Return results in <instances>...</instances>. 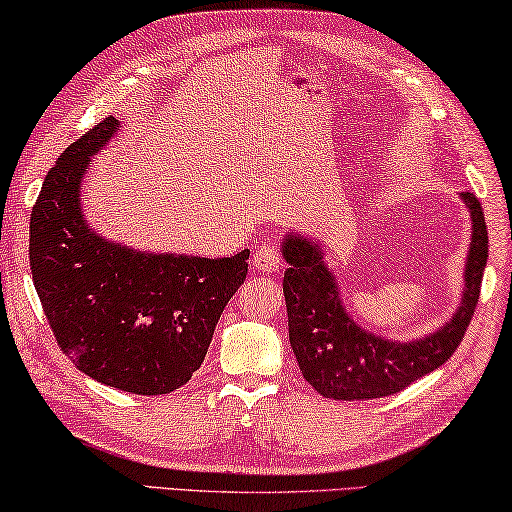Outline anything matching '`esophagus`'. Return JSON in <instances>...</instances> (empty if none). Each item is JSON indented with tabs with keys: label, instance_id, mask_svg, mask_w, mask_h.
Here are the masks:
<instances>
[{
	"label": "esophagus",
	"instance_id": "1",
	"mask_svg": "<svg viewBox=\"0 0 512 512\" xmlns=\"http://www.w3.org/2000/svg\"><path fill=\"white\" fill-rule=\"evenodd\" d=\"M250 264H253V271H257V273H275L280 269L278 248H275L269 241L259 243L253 253V259H250Z\"/></svg>",
	"mask_w": 512,
	"mask_h": 512
}]
</instances>
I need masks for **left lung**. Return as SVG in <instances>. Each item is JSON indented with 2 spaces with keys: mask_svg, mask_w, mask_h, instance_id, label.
<instances>
[{
  "mask_svg": "<svg viewBox=\"0 0 512 512\" xmlns=\"http://www.w3.org/2000/svg\"><path fill=\"white\" fill-rule=\"evenodd\" d=\"M460 200L472 216L460 305L440 328L405 342L376 335L353 319L339 278L326 264V243L296 230L282 237L280 253L289 264L282 280L289 342L300 373L321 396L335 401L383 399L440 369L456 351L474 316L488 264V227L481 202L469 191H462Z\"/></svg>",
  "mask_w": 512,
  "mask_h": 512,
  "instance_id": "left-lung-1",
  "label": "left lung"
}]
</instances>
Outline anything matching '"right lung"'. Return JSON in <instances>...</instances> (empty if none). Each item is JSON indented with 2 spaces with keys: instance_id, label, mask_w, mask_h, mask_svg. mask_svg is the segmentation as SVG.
I'll return each mask as SVG.
<instances>
[{
  "instance_id": "obj_1",
  "label": "right lung",
  "mask_w": 512,
  "mask_h": 512,
  "mask_svg": "<svg viewBox=\"0 0 512 512\" xmlns=\"http://www.w3.org/2000/svg\"><path fill=\"white\" fill-rule=\"evenodd\" d=\"M120 123L95 125L47 173L31 212L29 264L61 351L102 385L157 396L189 383L248 273L250 250L198 257L136 250L84 218L81 182Z\"/></svg>"
}]
</instances>
